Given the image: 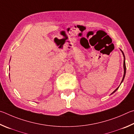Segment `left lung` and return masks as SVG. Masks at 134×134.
<instances>
[{
	"mask_svg": "<svg viewBox=\"0 0 134 134\" xmlns=\"http://www.w3.org/2000/svg\"><path fill=\"white\" fill-rule=\"evenodd\" d=\"M121 50V51L122 52V55H123V56H124V76H123V78H122V81H121V83L122 82H123V81H124V78H125V74H126V65H125V55H124V52H123V51H122V50L121 49H120ZM121 84H120V85H121ZM119 85V86H120ZM119 86H118V88H117L113 92H112L111 95H112V94H113L114 93H115L116 92V91L118 90V89L119 88Z\"/></svg>",
	"mask_w": 134,
	"mask_h": 134,
	"instance_id": "obj_1",
	"label": "left lung"
}]
</instances>
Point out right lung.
<instances>
[{"mask_svg":"<svg viewBox=\"0 0 134 134\" xmlns=\"http://www.w3.org/2000/svg\"><path fill=\"white\" fill-rule=\"evenodd\" d=\"M9 78H10V77H9Z\"/></svg>","mask_w":134,"mask_h":134,"instance_id":"1","label":"right lung"}]
</instances>
